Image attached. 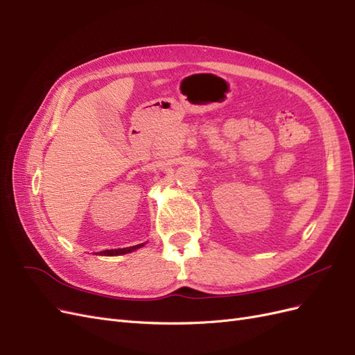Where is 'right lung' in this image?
<instances>
[{"instance_id":"right-lung-1","label":"right lung","mask_w":355,"mask_h":355,"mask_svg":"<svg viewBox=\"0 0 355 355\" xmlns=\"http://www.w3.org/2000/svg\"><path fill=\"white\" fill-rule=\"evenodd\" d=\"M144 244H137V245H132V247H124V249H111V250H103V252H99L101 254H106V256H116V254H124V253H128V252H133L136 249H139V247H142Z\"/></svg>"}]
</instances>
